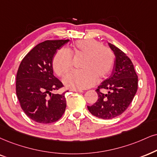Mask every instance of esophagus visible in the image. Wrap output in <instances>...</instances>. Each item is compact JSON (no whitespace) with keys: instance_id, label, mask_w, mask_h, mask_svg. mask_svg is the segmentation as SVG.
<instances>
[{"instance_id":"esophagus-1","label":"esophagus","mask_w":157,"mask_h":157,"mask_svg":"<svg viewBox=\"0 0 157 157\" xmlns=\"http://www.w3.org/2000/svg\"><path fill=\"white\" fill-rule=\"evenodd\" d=\"M71 91H73V92H84V91L82 90H76V89H71Z\"/></svg>"}]
</instances>
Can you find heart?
Returning a JSON list of instances; mask_svg holds the SVG:
<instances>
[{
    "mask_svg": "<svg viewBox=\"0 0 157 157\" xmlns=\"http://www.w3.org/2000/svg\"><path fill=\"white\" fill-rule=\"evenodd\" d=\"M75 55H84L83 69L73 70L65 75L64 83L68 87L83 90L96 84L99 78H105L111 72L115 55L110 48L95 39L78 40L71 51ZM71 52L66 49H59L53 59V69L56 74L63 75L73 67Z\"/></svg>",
    "mask_w": 157,
    "mask_h": 157,
    "instance_id": "heart-1",
    "label": "heart"
}]
</instances>
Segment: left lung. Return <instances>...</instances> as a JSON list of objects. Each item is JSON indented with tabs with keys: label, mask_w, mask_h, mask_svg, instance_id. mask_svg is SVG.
I'll list each match as a JSON object with an SVG mask.
<instances>
[{
	"label": "left lung",
	"mask_w": 157,
	"mask_h": 157,
	"mask_svg": "<svg viewBox=\"0 0 157 157\" xmlns=\"http://www.w3.org/2000/svg\"><path fill=\"white\" fill-rule=\"evenodd\" d=\"M108 44L116 56L113 72L96 90L97 102L87 106L92 115L103 119H113L124 113L138 90V75L131 59L117 46ZM101 89H107L109 92L102 94Z\"/></svg>",
	"instance_id": "8db88e82"
}]
</instances>
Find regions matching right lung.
<instances>
[{
  "instance_id": "1",
  "label": "right lung",
  "mask_w": 157,
  "mask_h": 157,
  "mask_svg": "<svg viewBox=\"0 0 157 157\" xmlns=\"http://www.w3.org/2000/svg\"><path fill=\"white\" fill-rule=\"evenodd\" d=\"M69 40H47L36 45L25 55L17 73L16 92L20 106L28 117L38 123L55 122L66 108L65 91L52 94L63 87L53 74L52 60L57 49Z\"/></svg>"
}]
</instances>
